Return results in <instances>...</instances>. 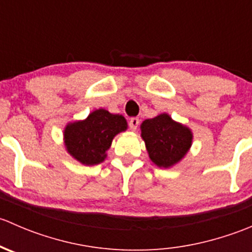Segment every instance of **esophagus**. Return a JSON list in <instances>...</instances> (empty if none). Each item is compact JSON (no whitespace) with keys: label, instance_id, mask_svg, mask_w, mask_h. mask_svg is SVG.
Here are the masks:
<instances>
[{"label":"esophagus","instance_id":"esophagus-1","mask_svg":"<svg viewBox=\"0 0 252 252\" xmlns=\"http://www.w3.org/2000/svg\"><path fill=\"white\" fill-rule=\"evenodd\" d=\"M139 123H140V121H139L138 118H135V117H134V118H130V121H129V126H130L131 130L135 131L136 129H138Z\"/></svg>","mask_w":252,"mask_h":252}]
</instances>
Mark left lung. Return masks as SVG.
<instances>
[{
    "label": "left lung",
    "mask_w": 252,
    "mask_h": 252,
    "mask_svg": "<svg viewBox=\"0 0 252 252\" xmlns=\"http://www.w3.org/2000/svg\"><path fill=\"white\" fill-rule=\"evenodd\" d=\"M140 130L150 159L164 169L172 168L187 156L194 139L189 126L174 121L166 112L145 119Z\"/></svg>",
    "instance_id": "left-lung-1"
}]
</instances>
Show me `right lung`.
<instances>
[{"label": "right lung", "mask_w": 252, "mask_h": 252, "mask_svg": "<svg viewBox=\"0 0 252 252\" xmlns=\"http://www.w3.org/2000/svg\"><path fill=\"white\" fill-rule=\"evenodd\" d=\"M126 129L128 123L122 114L98 108L85 119L67 123L63 129L65 151L84 166H96L107 158L114 136Z\"/></svg>", "instance_id": "add662e5"}]
</instances>
